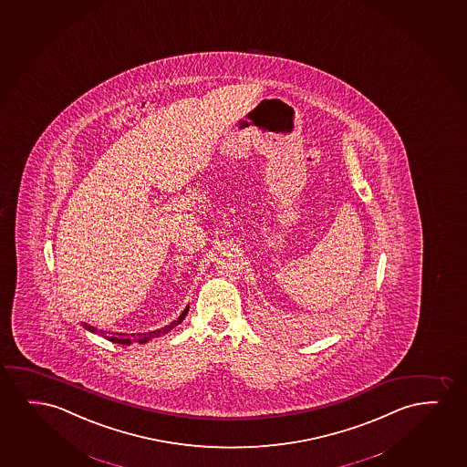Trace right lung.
<instances>
[{
  "instance_id": "1",
  "label": "right lung",
  "mask_w": 467,
  "mask_h": 467,
  "mask_svg": "<svg viewBox=\"0 0 467 467\" xmlns=\"http://www.w3.org/2000/svg\"><path fill=\"white\" fill-rule=\"evenodd\" d=\"M188 314V307H186L185 311L183 313L180 314V317L177 320H173L172 324L171 326L162 327L161 330H154V332H148V333H137V335H128V333H107L105 335V332H99L97 328H94V327L86 326L84 324V327L89 330V332L92 333H102L103 337L105 338L109 339V341H113V343H118V345H130L132 341H139L140 345H143V343H147V341H150L151 338H158V337H161V335H164V333L171 332L172 330L173 327L179 326L180 322L182 320L185 319V316Z\"/></svg>"
}]
</instances>
